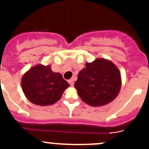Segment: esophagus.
<instances>
[{
  "instance_id": "34e87169",
  "label": "esophagus",
  "mask_w": 149,
  "mask_h": 149,
  "mask_svg": "<svg viewBox=\"0 0 149 149\" xmlns=\"http://www.w3.org/2000/svg\"><path fill=\"white\" fill-rule=\"evenodd\" d=\"M68 83L70 84V85L71 86H73V84H74V80H73V79H70V80H68Z\"/></svg>"
}]
</instances>
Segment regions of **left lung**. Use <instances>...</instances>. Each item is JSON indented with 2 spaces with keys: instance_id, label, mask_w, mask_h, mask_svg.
Segmentation results:
<instances>
[{
  "instance_id": "8db88e82",
  "label": "left lung",
  "mask_w": 149,
  "mask_h": 149,
  "mask_svg": "<svg viewBox=\"0 0 149 149\" xmlns=\"http://www.w3.org/2000/svg\"><path fill=\"white\" fill-rule=\"evenodd\" d=\"M85 65L74 84L82 101L92 107L104 106L113 101L121 88L119 69L104 58L86 63Z\"/></svg>"
}]
</instances>
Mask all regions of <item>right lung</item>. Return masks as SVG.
Instances as JSON below:
<instances>
[{"label":"right lung","mask_w":149,"mask_h":149,"mask_svg":"<svg viewBox=\"0 0 149 149\" xmlns=\"http://www.w3.org/2000/svg\"><path fill=\"white\" fill-rule=\"evenodd\" d=\"M22 87L29 101L40 106L53 104L60 100L70 84L60 73L51 70V65L39 64L24 74Z\"/></svg>","instance_id":"obj_1"}]
</instances>
